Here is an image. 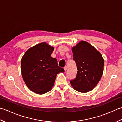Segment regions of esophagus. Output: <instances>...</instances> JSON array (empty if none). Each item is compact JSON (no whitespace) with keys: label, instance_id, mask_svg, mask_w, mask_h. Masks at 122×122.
<instances>
[{"label":"esophagus","instance_id":"34e87169","mask_svg":"<svg viewBox=\"0 0 122 122\" xmlns=\"http://www.w3.org/2000/svg\"><path fill=\"white\" fill-rule=\"evenodd\" d=\"M64 71H66V70H67V66H65V67H64Z\"/></svg>","mask_w":122,"mask_h":122}]
</instances>
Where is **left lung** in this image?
Here are the masks:
<instances>
[{"mask_svg":"<svg viewBox=\"0 0 122 122\" xmlns=\"http://www.w3.org/2000/svg\"><path fill=\"white\" fill-rule=\"evenodd\" d=\"M76 64V78L70 83L74 89L86 93L95 87L102 76L104 61L101 54L92 45L81 41L72 48Z\"/></svg>","mask_w":122,"mask_h":122,"instance_id":"left-lung-1","label":"left lung"}]
</instances>
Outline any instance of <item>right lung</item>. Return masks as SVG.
Listing matches in <instances>:
<instances>
[{"label": "right lung", "mask_w": 122, "mask_h": 122, "mask_svg": "<svg viewBox=\"0 0 122 122\" xmlns=\"http://www.w3.org/2000/svg\"><path fill=\"white\" fill-rule=\"evenodd\" d=\"M54 47L46 43L36 45L27 51L21 61L23 78L29 89L38 94L50 91L57 74L64 72L57 61L51 57Z\"/></svg>", "instance_id": "right-lung-1"}]
</instances>
